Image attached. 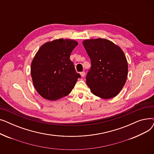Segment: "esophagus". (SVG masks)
Masks as SVG:
<instances>
[{
	"instance_id": "esophagus-1",
	"label": "esophagus",
	"mask_w": 154,
	"mask_h": 154,
	"mask_svg": "<svg viewBox=\"0 0 154 154\" xmlns=\"http://www.w3.org/2000/svg\"><path fill=\"white\" fill-rule=\"evenodd\" d=\"M85 72H80V75H81L82 77H84L85 76Z\"/></svg>"
}]
</instances>
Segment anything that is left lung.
I'll list each match as a JSON object with an SVG mask.
<instances>
[{
    "instance_id": "1",
    "label": "left lung",
    "mask_w": 154,
    "mask_h": 154,
    "mask_svg": "<svg viewBox=\"0 0 154 154\" xmlns=\"http://www.w3.org/2000/svg\"><path fill=\"white\" fill-rule=\"evenodd\" d=\"M82 44L92 66L86 76L87 85L99 97H114L122 89L128 75V63L123 51L105 38L86 39Z\"/></svg>"
}]
</instances>
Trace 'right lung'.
Returning <instances> with one entry per match:
<instances>
[{
    "instance_id": "right-lung-1",
    "label": "right lung",
    "mask_w": 154,
    "mask_h": 154,
    "mask_svg": "<svg viewBox=\"0 0 154 154\" xmlns=\"http://www.w3.org/2000/svg\"><path fill=\"white\" fill-rule=\"evenodd\" d=\"M78 42L59 38L43 44L31 63L30 73L38 94L48 100L69 95L80 75L75 71L70 55Z\"/></svg>"
}]
</instances>
